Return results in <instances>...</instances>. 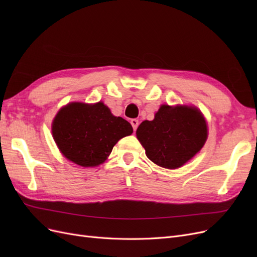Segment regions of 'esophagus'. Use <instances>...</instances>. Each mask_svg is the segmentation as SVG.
Masks as SVG:
<instances>
[{"instance_id":"1","label":"esophagus","mask_w":257,"mask_h":257,"mask_svg":"<svg viewBox=\"0 0 257 257\" xmlns=\"http://www.w3.org/2000/svg\"><path fill=\"white\" fill-rule=\"evenodd\" d=\"M131 124H132V126H133L134 131H136L137 127H138V120L137 119H132Z\"/></svg>"}]
</instances>
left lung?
<instances>
[{
	"label": "left lung",
	"instance_id": "obj_1",
	"mask_svg": "<svg viewBox=\"0 0 257 257\" xmlns=\"http://www.w3.org/2000/svg\"><path fill=\"white\" fill-rule=\"evenodd\" d=\"M149 160L175 169L191 160L206 143L207 124L196 108L163 105L152 121H144L136 131Z\"/></svg>",
	"mask_w": 257,
	"mask_h": 257
}]
</instances>
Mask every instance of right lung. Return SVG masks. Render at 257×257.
<instances>
[{"mask_svg": "<svg viewBox=\"0 0 257 257\" xmlns=\"http://www.w3.org/2000/svg\"><path fill=\"white\" fill-rule=\"evenodd\" d=\"M132 133L131 124L121 116H114L100 102L68 104L52 123V135L60 151L83 167L102 164L119 139Z\"/></svg>", "mask_w": 257, "mask_h": 257, "instance_id": "1", "label": "right lung"}]
</instances>
